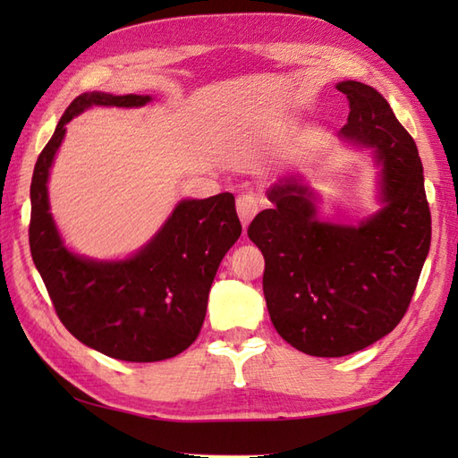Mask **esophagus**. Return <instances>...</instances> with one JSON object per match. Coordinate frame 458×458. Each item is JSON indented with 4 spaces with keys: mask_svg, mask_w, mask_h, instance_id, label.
Listing matches in <instances>:
<instances>
[{
    "mask_svg": "<svg viewBox=\"0 0 458 458\" xmlns=\"http://www.w3.org/2000/svg\"><path fill=\"white\" fill-rule=\"evenodd\" d=\"M236 208H238V216H240L242 226H244V230H248L250 222L254 220L256 214L259 212L258 199L254 197V194H242V197H238V200H236Z\"/></svg>",
    "mask_w": 458,
    "mask_h": 458,
    "instance_id": "34e87169",
    "label": "esophagus"
}]
</instances>
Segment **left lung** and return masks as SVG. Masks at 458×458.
Returning a JSON list of instances; mask_svg holds the SVG:
<instances>
[{
  "mask_svg": "<svg viewBox=\"0 0 458 458\" xmlns=\"http://www.w3.org/2000/svg\"><path fill=\"white\" fill-rule=\"evenodd\" d=\"M350 106L340 140L369 153L377 210L358 224L318 216L303 174L267 189L271 208L248 236L266 258L264 295L281 338L301 352L338 358L390 335L403 318L431 246L420 151L372 86L336 84Z\"/></svg>",
  "mask_w": 458,
  "mask_h": 458,
  "instance_id": "obj_1",
  "label": "left lung"
}]
</instances>
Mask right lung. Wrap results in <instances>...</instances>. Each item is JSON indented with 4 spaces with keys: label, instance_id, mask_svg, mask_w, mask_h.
I'll return each instance as SVG.
<instances>
[{
    "label": "right lung",
    "instance_id": "1",
    "mask_svg": "<svg viewBox=\"0 0 458 458\" xmlns=\"http://www.w3.org/2000/svg\"><path fill=\"white\" fill-rule=\"evenodd\" d=\"M151 100L143 94H81L38 155L31 181L29 244L58 318L82 344L125 362H159L197 340L214 276L242 234L234 197L220 192L179 200L161 228L125 258H89L66 246L48 202V177L66 123L94 106L141 108Z\"/></svg>",
    "mask_w": 458,
    "mask_h": 458
}]
</instances>
